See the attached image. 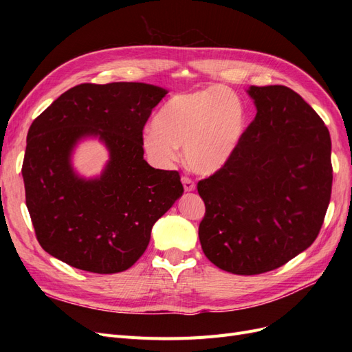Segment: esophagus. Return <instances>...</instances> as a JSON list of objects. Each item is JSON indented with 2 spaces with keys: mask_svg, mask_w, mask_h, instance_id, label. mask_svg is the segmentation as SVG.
I'll return each instance as SVG.
<instances>
[{
  "mask_svg": "<svg viewBox=\"0 0 352 352\" xmlns=\"http://www.w3.org/2000/svg\"><path fill=\"white\" fill-rule=\"evenodd\" d=\"M182 184L185 192H192V190H195V184L189 177H182Z\"/></svg>",
  "mask_w": 352,
  "mask_h": 352,
  "instance_id": "1",
  "label": "esophagus"
}]
</instances>
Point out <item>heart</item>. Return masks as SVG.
Listing matches in <instances>:
<instances>
[{
  "label": "heart",
  "instance_id": "b5f03b06",
  "mask_svg": "<svg viewBox=\"0 0 352 352\" xmlns=\"http://www.w3.org/2000/svg\"><path fill=\"white\" fill-rule=\"evenodd\" d=\"M248 111L239 95L226 87H207L176 94L142 135L150 162L162 168L175 164L184 146L186 166L212 175L238 151L247 129Z\"/></svg>",
  "mask_w": 352,
  "mask_h": 352
}]
</instances>
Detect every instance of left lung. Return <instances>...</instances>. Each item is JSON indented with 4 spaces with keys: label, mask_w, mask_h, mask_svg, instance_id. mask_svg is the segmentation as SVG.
<instances>
[{
    "label": "left lung",
    "mask_w": 352,
    "mask_h": 352,
    "mask_svg": "<svg viewBox=\"0 0 352 352\" xmlns=\"http://www.w3.org/2000/svg\"><path fill=\"white\" fill-rule=\"evenodd\" d=\"M257 114L229 163L198 182L206 257L233 274L280 267L316 241L332 192L330 135L301 95L250 87Z\"/></svg>",
    "instance_id": "left-lung-1"
}]
</instances>
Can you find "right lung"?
Instances as JSON below:
<instances>
[{
	"label": "right lung",
	"mask_w": 352,
	"mask_h": 352,
	"mask_svg": "<svg viewBox=\"0 0 352 352\" xmlns=\"http://www.w3.org/2000/svg\"><path fill=\"white\" fill-rule=\"evenodd\" d=\"M166 94L141 82L82 83L30 124L22 167L26 206L38 242L52 257L100 274L140 260L154 223L184 194L176 170L144 160V126ZM87 137H97L111 157L89 179L71 164Z\"/></svg>",
	"instance_id": "add662e5"
}]
</instances>
